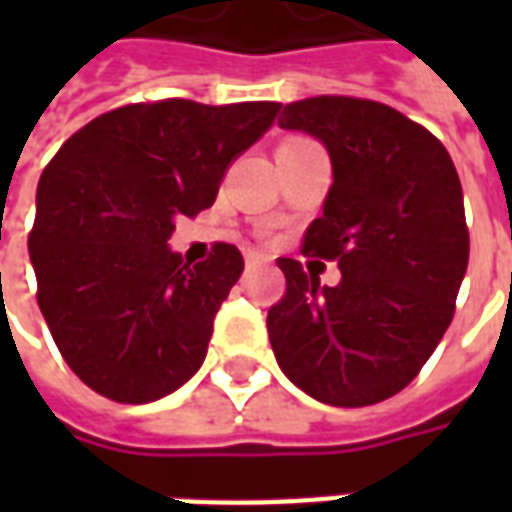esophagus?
<instances>
[{
    "label": "esophagus",
    "instance_id": "34e87169",
    "mask_svg": "<svg viewBox=\"0 0 512 512\" xmlns=\"http://www.w3.org/2000/svg\"><path fill=\"white\" fill-rule=\"evenodd\" d=\"M257 263H266V257L257 255V252H249V255H246V268L257 266Z\"/></svg>",
    "mask_w": 512,
    "mask_h": 512
}]
</instances>
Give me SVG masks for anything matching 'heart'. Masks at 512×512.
<instances>
[{
	"label": "heart",
	"mask_w": 512,
	"mask_h": 512,
	"mask_svg": "<svg viewBox=\"0 0 512 512\" xmlns=\"http://www.w3.org/2000/svg\"><path fill=\"white\" fill-rule=\"evenodd\" d=\"M290 142H293V139H290Z\"/></svg>",
	"instance_id": "1"
}]
</instances>
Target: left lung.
<instances>
[{
	"instance_id": "8db88e82",
	"label": "left lung",
	"mask_w": 512,
	"mask_h": 512,
	"mask_svg": "<svg viewBox=\"0 0 512 512\" xmlns=\"http://www.w3.org/2000/svg\"><path fill=\"white\" fill-rule=\"evenodd\" d=\"M282 128L318 136L334 183L301 252L337 260L321 288L299 260L279 257L285 296L268 310L282 373L329 406L381 403L408 386L447 332L469 227L447 147L397 109L318 95L282 109Z\"/></svg>"
}]
</instances>
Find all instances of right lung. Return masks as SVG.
Here are the masks:
<instances>
[{"label":"right lung","instance_id":"obj_1","mask_svg":"<svg viewBox=\"0 0 512 512\" xmlns=\"http://www.w3.org/2000/svg\"><path fill=\"white\" fill-rule=\"evenodd\" d=\"M279 106H120L79 128L43 169L29 233L38 304L62 359L98 395L150 403L200 370L244 257L213 244L208 260L183 263L167 246L172 219L211 208L227 167Z\"/></svg>","mask_w":512,"mask_h":512}]
</instances>
